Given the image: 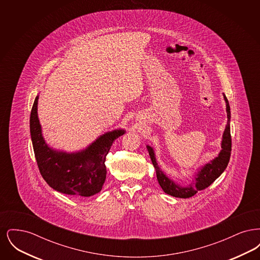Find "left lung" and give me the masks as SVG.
<instances>
[{
  "label": "left lung",
  "mask_w": 260,
  "mask_h": 260,
  "mask_svg": "<svg viewBox=\"0 0 260 260\" xmlns=\"http://www.w3.org/2000/svg\"><path fill=\"white\" fill-rule=\"evenodd\" d=\"M223 99L226 103V113H227V124L225 125V129L223 132L222 139H221V150L219 151L217 157L213 158L205 165L201 166L196 170V173L192 176V181L188 184L182 185L172 178H170L166 173L161 171V167L158 165L156 159L155 150L150 146L146 145L148 150L151 161L154 165L156 170V175L158 182L164 190V192L168 195H171L175 198L186 199L194 196L198 191L204 190L216 179L218 178L225 169L228 166L231 155V134H230V120H231V112L228 99H226L223 93Z\"/></svg>",
  "instance_id": "1"
}]
</instances>
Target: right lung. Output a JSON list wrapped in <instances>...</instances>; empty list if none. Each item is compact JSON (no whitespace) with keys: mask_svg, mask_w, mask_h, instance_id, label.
I'll use <instances>...</instances> for the list:
<instances>
[{"mask_svg":"<svg viewBox=\"0 0 260 260\" xmlns=\"http://www.w3.org/2000/svg\"><path fill=\"white\" fill-rule=\"evenodd\" d=\"M36 96L30 115V134L40 173L46 182L66 195L90 197L99 193L106 179L105 157L124 128L106 132L86 148L67 152L50 146L43 136Z\"/></svg>","mask_w":260,"mask_h":260,"instance_id":"right-lung-1","label":"right lung"}]
</instances>
